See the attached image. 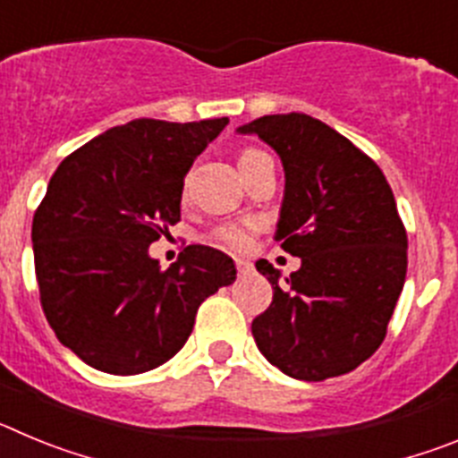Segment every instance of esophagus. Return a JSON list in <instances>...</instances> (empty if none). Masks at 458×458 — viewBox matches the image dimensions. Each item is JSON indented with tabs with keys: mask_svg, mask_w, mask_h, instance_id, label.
I'll use <instances>...</instances> for the list:
<instances>
[{
	"mask_svg": "<svg viewBox=\"0 0 458 458\" xmlns=\"http://www.w3.org/2000/svg\"><path fill=\"white\" fill-rule=\"evenodd\" d=\"M236 268L241 275H248L252 270V264H250L248 259H236Z\"/></svg>",
	"mask_w": 458,
	"mask_h": 458,
	"instance_id": "esophagus-1",
	"label": "esophagus"
}]
</instances>
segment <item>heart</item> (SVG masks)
<instances>
[{"label":"heart","mask_w":458,"mask_h":458,"mask_svg":"<svg viewBox=\"0 0 458 458\" xmlns=\"http://www.w3.org/2000/svg\"><path fill=\"white\" fill-rule=\"evenodd\" d=\"M252 156H259V151H245L241 156V160H248V157H252ZM241 160H238V163H241ZM217 238H220L225 245H229V248H236V250L245 248L250 241L248 232H245L242 226H225V229H220V232H217Z\"/></svg>","instance_id":"heart-1"}]
</instances>
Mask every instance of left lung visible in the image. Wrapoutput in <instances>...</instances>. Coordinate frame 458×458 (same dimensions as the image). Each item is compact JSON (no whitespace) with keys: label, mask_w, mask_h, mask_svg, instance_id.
I'll return each instance as SVG.
<instances>
[{"label":"left lung","mask_w":458,"mask_h":458,"mask_svg":"<svg viewBox=\"0 0 458 458\" xmlns=\"http://www.w3.org/2000/svg\"><path fill=\"white\" fill-rule=\"evenodd\" d=\"M282 160L275 241L301 268L279 279L261 259L273 302L252 321L259 351L282 374L326 380L362 365L386 339L406 282L408 238L378 165L307 114H268L236 128Z\"/></svg>","instance_id":"left-lung-1"}]
</instances>
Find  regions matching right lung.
Segmentation results:
<instances>
[{"mask_svg":"<svg viewBox=\"0 0 458 458\" xmlns=\"http://www.w3.org/2000/svg\"><path fill=\"white\" fill-rule=\"evenodd\" d=\"M229 119H135L64 160L31 225L40 305L56 339L105 374L183 349L201 302L236 282L225 252L190 245L167 270L148 245L181 220L183 181Z\"/></svg>","mask_w":458,"mask_h":458,"instance_id":"obj_1","label":"right lung"}]
</instances>
